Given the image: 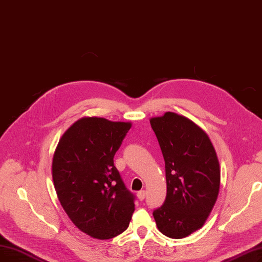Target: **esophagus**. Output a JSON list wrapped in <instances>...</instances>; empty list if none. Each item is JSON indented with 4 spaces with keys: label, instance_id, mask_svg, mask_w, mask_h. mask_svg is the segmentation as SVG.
Masks as SVG:
<instances>
[{
    "label": "esophagus",
    "instance_id": "obj_1",
    "mask_svg": "<svg viewBox=\"0 0 262 262\" xmlns=\"http://www.w3.org/2000/svg\"><path fill=\"white\" fill-rule=\"evenodd\" d=\"M137 197H138L139 200L142 201V200L145 198V190H139V191L137 192Z\"/></svg>",
    "mask_w": 262,
    "mask_h": 262
}]
</instances>
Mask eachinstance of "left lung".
<instances>
[{
    "instance_id": "obj_1",
    "label": "left lung",
    "mask_w": 262,
    "mask_h": 262,
    "mask_svg": "<svg viewBox=\"0 0 262 262\" xmlns=\"http://www.w3.org/2000/svg\"><path fill=\"white\" fill-rule=\"evenodd\" d=\"M164 156L167 195L153 211L158 230L182 238L207 221L219 196L221 170L207 136L195 123L173 112L150 120Z\"/></svg>"
}]
</instances>
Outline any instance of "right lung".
Instances as JSON below:
<instances>
[{
  "label": "right lung",
  "mask_w": 262,
  "mask_h": 262,
  "mask_svg": "<svg viewBox=\"0 0 262 262\" xmlns=\"http://www.w3.org/2000/svg\"><path fill=\"white\" fill-rule=\"evenodd\" d=\"M130 126L103 118L80 119L54 152L52 178L63 209L79 229L99 240L126 230L135 211L136 196L113 164Z\"/></svg>",
  "instance_id": "1"
}]
</instances>
